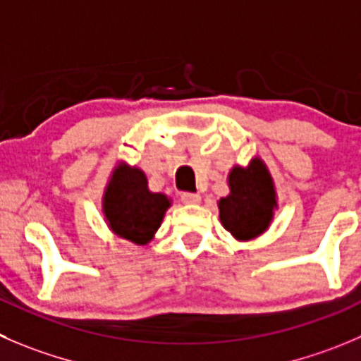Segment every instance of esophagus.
<instances>
[{"label": "esophagus", "instance_id": "1", "mask_svg": "<svg viewBox=\"0 0 361 361\" xmlns=\"http://www.w3.org/2000/svg\"><path fill=\"white\" fill-rule=\"evenodd\" d=\"M181 201L185 204H197L201 201V195L194 194V192H181Z\"/></svg>", "mask_w": 361, "mask_h": 361}]
</instances>
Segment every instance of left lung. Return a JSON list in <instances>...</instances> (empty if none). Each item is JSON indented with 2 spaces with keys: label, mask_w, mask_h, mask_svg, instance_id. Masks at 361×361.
Masks as SVG:
<instances>
[{
  "label": "left lung",
  "mask_w": 361,
  "mask_h": 361,
  "mask_svg": "<svg viewBox=\"0 0 361 361\" xmlns=\"http://www.w3.org/2000/svg\"><path fill=\"white\" fill-rule=\"evenodd\" d=\"M231 194L219 202L220 222L236 240L247 241L268 229L274 219V180L262 160L248 167H234L229 174Z\"/></svg>",
  "instance_id": "8db88e82"
}]
</instances>
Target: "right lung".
Returning a JSON list of instances; mask_svg holds the SVG:
<instances>
[{"instance_id": "1", "label": "right lung", "mask_w": 361, "mask_h": 361, "mask_svg": "<svg viewBox=\"0 0 361 361\" xmlns=\"http://www.w3.org/2000/svg\"><path fill=\"white\" fill-rule=\"evenodd\" d=\"M171 201L148 190V180L137 167L120 166L104 195V213L118 236L146 245L157 233Z\"/></svg>"}]
</instances>
